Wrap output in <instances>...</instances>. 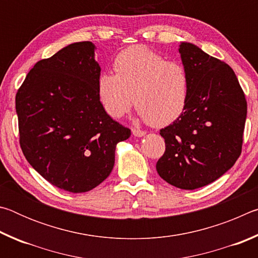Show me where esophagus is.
Returning a JSON list of instances; mask_svg holds the SVG:
<instances>
[{
    "label": "esophagus",
    "instance_id": "obj_1",
    "mask_svg": "<svg viewBox=\"0 0 258 258\" xmlns=\"http://www.w3.org/2000/svg\"><path fill=\"white\" fill-rule=\"evenodd\" d=\"M132 133H133L134 137H138V138H142V137H145V135H146L145 131L139 130V128H132Z\"/></svg>",
    "mask_w": 258,
    "mask_h": 258
}]
</instances>
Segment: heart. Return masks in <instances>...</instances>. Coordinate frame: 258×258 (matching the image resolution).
Returning <instances> with one entry per match:
<instances>
[{"label":"heart","mask_w":258,"mask_h":258,"mask_svg":"<svg viewBox=\"0 0 258 258\" xmlns=\"http://www.w3.org/2000/svg\"><path fill=\"white\" fill-rule=\"evenodd\" d=\"M113 71L98 78L99 101L112 118L124 116L134 100L138 116L154 126L171 124L185 110L190 81L180 62L135 45L116 56Z\"/></svg>","instance_id":"heart-1"}]
</instances>
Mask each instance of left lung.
I'll list each match as a JSON object with an SVG mask.
<instances>
[{"instance_id": "left-lung-1", "label": "left lung", "mask_w": 258, "mask_h": 258, "mask_svg": "<svg viewBox=\"0 0 258 258\" xmlns=\"http://www.w3.org/2000/svg\"><path fill=\"white\" fill-rule=\"evenodd\" d=\"M178 52L190 81L185 110L160 130L166 150L157 161L159 176L169 184L195 190L217 180L241 154L247 102L229 64L192 43Z\"/></svg>"}]
</instances>
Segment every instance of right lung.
Segmentation results:
<instances>
[{
  "instance_id": "1",
  "label": "right lung",
  "mask_w": 258,
  "mask_h": 258,
  "mask_svg": "<svg viewBox=\"0 0 258 258\" xmlns=\"http://www.w3.org/2000/svg\"><path fill=\"white\" fill-rule=\"evenodd\" d=\"M95 49L77 42L38 61L16 95L26 159L47 182L73 194L106 180L117 143L131 137L99 101Z\"/></svg>"
}]
</instances>
